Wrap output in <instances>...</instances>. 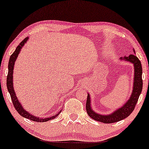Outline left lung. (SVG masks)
I'll return each instance as SVG.
<instances>
[{"mask_svg": "<svg viewBox=\"0 0 149 149\" xmlns=\"http://www.w3.org/2000/svg\"><path fill=\"white\" fill-rule=\"evenodd\" d=\"M134 52L135 51L134 49ZM120 59L132 63L134 65V87H133L132 93L129 100L120 108L116 110L113 113L109 115H102L94 112L91 107V98L90 94H88L86 101V111L89 116L96 121L108 124V123H113L118 122L126 118L133 112L138 102L139 96L142 90V68L140 61L135 55H129L128 57L125 56L121 57Z\"/></svg>", "mask_w": 149, "mask_h": 149, "instance_id": "8db88e82", "label": "left lung"}]
</instances>
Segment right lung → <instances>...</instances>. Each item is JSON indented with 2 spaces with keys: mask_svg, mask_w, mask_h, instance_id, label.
<instances>
[{
  "mask_svg": "<svg viewBox=\"0 0 149 149\" xmlns=\"http://www.w3.org/2000/svg\"><path fill=\"white\" fill-rule=\"evenodd\" d=\"M29 39V37H26V38H24V40H23L22 42H20V44L17 46L16 49L15 50V51L13 52V53L11 55L10 58H9V64H8V74H7V90L9 92V94L11 96V100H12L13 105L14 106L15 109L17 110L20 116H22V117L25 118H28L31 120L33 121H36V122H38V123H43V122H46L51 120L52 119H54L59 114V113H61V110L58 112L57 114L54 115L53 116L49 117V118H39V117H36V116H33L32 114H31L29 112L26 111L25 110L23 107L21 105L20 102L17 98V96H15V93L14 90H13V67H14V64H15V61L16 60L17 57L20 53V52L21 51V49L22 48V46L24 45V44L27 42V40Z\"/></svg>",
  "mask_w": 149,
  "mask_h": 149,
  "instance_id": "add662e5",
  "label": "right lung"
}]
</instances>
